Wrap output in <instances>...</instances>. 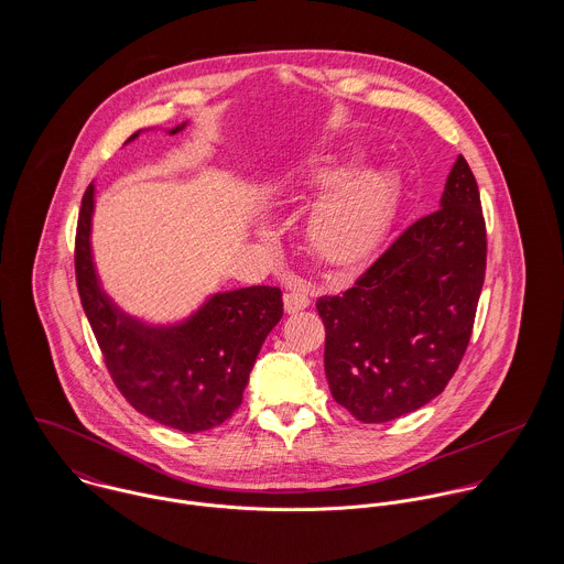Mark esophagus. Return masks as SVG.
Masks as SVG:
<instances>
[{
    "label": "esophagus",
    "mask_w": 564,
    "mask_h": 564,
    "mask_svg": "<svg viewBox=\"0 0 564 564\" xmlns=\"http://www.w3.org/2000/svg\"><path fill=\"white\" fill-rule=\"evenodd\" d=\"M308 306H311V297L304 291H291V293L284 295V311L289 315H295V313H300V311H304Z\"/></svg>",
    "instance_id": "esophagus-1"
}]
</instances>
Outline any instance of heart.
Wrapping results in <instances>:
<instances>
[{"label": "heart", "instance_id": "obj_1", "mask_svg": "<svg viewBox=\"0 0 564 564\" xmlns=\"http://www.w3.org/2000/svg\"><path fill=\"white\" fill-rule=\"evenodd\" d=\"M300 180L325 186L306 219L308 249L323 262L347 267L367 258L391 228L402 180L391 166L349 171L340 161L315 162Z\"/></svg>", "mask_w": 564, "mask_h": 564}]
</instances>
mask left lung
I'll return each instance as SVG.
<instances>
[{
  "label": "left lung",
  "mask_w": 564,
  "mask_h": 564,
  "mask_svg": "<svg viewBox=\"0 0 564 564\" xmlns=\"http://www.w3.org/2000/svg\"><path fill=\"white\" fill-rule=\"evenodd\" d=\"M484 267L480 193L458 156L438 210L414 221L351 289L317 302L332 398L358 421L384 423L441 395L469 345Z\"/></svg>",
  "instance_id": "left-lung-1"
}]
</instances>
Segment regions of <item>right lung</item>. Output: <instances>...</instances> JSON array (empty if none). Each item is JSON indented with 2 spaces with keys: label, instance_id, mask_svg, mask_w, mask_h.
Segmentation results:
<instances>
[{
  "label": "right lung",
  "instance_id": "right-lung-1",
  "mask_svg": "<svg viewBox=\"0 0 564 564\" xmlns=\"http://www.w3.org/2000/svg\"><path fill=\"white\" fill-rule=\"evenodd\" d=\"M188 121L164 130L177 134ZM139 130L128 141H137ZM95 184L82 199L76 275L82 306L106 367L141 414L180 432L221 425L241 405L242 391L267 334L282 319L275 286H245L210 293L191 315L148 322L123 311L104 289L93 253Z\"/></svg>",
  "mask_w": 564,
  "mask_h": 564
}]
</instances>
